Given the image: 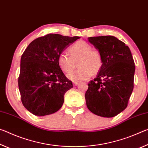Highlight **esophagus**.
<instances>
[{"instance_id":"esophagus-1","label":"esophagus","mask_w":148,"mask_h":148,"mask_svg":"<svg viewBox=\"0 0 148 148\" xmlns=\"http://www.w3.org/2000/svg\"><path fill=\"white\" fill-rule=\"evenodd\" d=\"M73 85H74V86H76V85H77V84H79V82H77V81H75V82H73Z\"/></svg>"}]
</instances>
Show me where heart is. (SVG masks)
I'll return each mask as SVG.
<instances>
[{
  "instance_id": "heart-1",
  "label": "heart",
  "mask_w": 148,
  "mask_h": 148,
  "mask_svg": "<svg viewBox=\"0 0 148 148\" xmlns=\"http://www.w3.org/2000/svg\"><path fill=\"white\" fill-rule=\"evenodd\" d=\"M70 55L62 52L58 56V63L63 71L71 73L78 62L79 69L69 73L67 77L73 81L87 80L100 71L103 60L100 53L94 50L88 42L79 40L69 48Z\"/></svg>"
}]
</instances>
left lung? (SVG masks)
Wrapping results in <instances>:
<instances>
[{"mask_svg": "<svg viewBox=\"0 0 148 148\" xmlns=\"http://www.w3.org/2000/svg\"><path fill=\"white\" fill-rule=\"evenodd\" d=\"M100 53L102 67L88 83L86 106L92 113L113 117L127 107L134 88V62L128 46L113 36L89 37Z\"/></svg>", "mask_w": 148, "mask_h": 148, "instance_id": "left-lung-1", "label": "left lung"}]
</instances>
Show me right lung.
Masks as SVG:
<instances>
[{"label":"right lung","mask_w":148,"mask_h":148,"mask_svg":"<svg viewBox=\"0 0 148 148\" xmlns=\"http://www.w3.org/2000/svg\"><path fill=\"white\" fill-rule=\"evenodd\" d=\"M79 38L47 34L33 40L23 53L18 86L21 102L31 113L45 116L62 108L73 84L58 65V56Z\"/></svg>","instance_id":"add662e5"}]
</instances>
